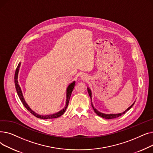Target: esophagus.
<instances>
[{"label":"esophagus","mask_w":153,"mask_h":153,"mask_svg":"<svg viewBox=\"0 0 153 153\" xmlns=\"http://www.w3.org/2000/svg\"><path fill=\"white\" fill-rule=\"evenodd\" d=\"M81 79L82 80V81H87L88 80H89V77H88L86 74H84L81 76Z\"/></svg>","instance_id":"esophagus-1"}]
</instances>
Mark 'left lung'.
Wrapping results in <instances>:
<instances>
[{"mask_svg": "<svg viewBox=\"0 0 153 153\" xmlns=\"http://www.w3.org/2000/svg\"><path fill=\"white\" fill-rule=\"evenodd\" d=\"M87 91H88V93H89V95L90 97H91V105H92V108H93V109H94V111L95 112V114H97V115H99V117H102V118H105V119H112V118H117V117H120V116H122V115L125 114L127 111L129 110H130V108L133 106V105L134 104V102H135V101H134V103L132 104V105H131L130 107H128V108L125 111H124L123 112H122V113L116 114H103V113H102V112H100L99 111H98V110H97V109H96L95 108H94V105H93V103H92V92H91V90L89 89V87H87Z\"/></svg>", "mask_w": 153, "mask_h": 153, "instance_id": "obj_1", "label": "left lung"}]
</instances>
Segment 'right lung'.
<instances>
[{
    "instance_id": "add662e5",
    "label": "right lung",
    "mask_w": 153,
    "mask_h": 153,
    "mask_svg": "<svg viewBox=\"0 0 153 153\" xmlns=\"http://www.w3.org/2000/svg\"><path fill=\"white\" fill-rule=\"evenodd\" d=\"M20 64L21 62H19L18 64V66L16 69L15 71V77H14V79H15V88H16V91H17V94L19 95V97L21 100V102H22L23 105L25 106V107L30 112L31 114H33L34 116H35L37 118H41V119H51V118H58L59 117H61L62 115L64 114V112H65L69 104V99L71 97V95L72 94V91H73L74 87L75 85V81H73L72 83H71L68 87H67L66 89V105L65 107L64 108H62L61 110H60L59 111L57 112V113L53 114L52 115H39L38 114H36V112H35L33 110H32L30 107L28 105V104L26 103L25 99H24L23 95L22 94V91L21 90V88L19 84V82H18V75H19V69H20Z\"/></svg>"
}]
</instances>
